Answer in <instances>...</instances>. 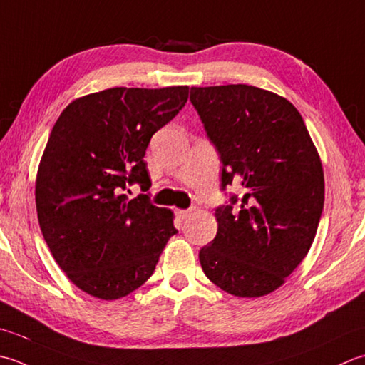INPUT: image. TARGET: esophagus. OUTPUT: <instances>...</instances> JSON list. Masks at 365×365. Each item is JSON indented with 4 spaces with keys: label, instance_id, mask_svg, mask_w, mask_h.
I'll return each instance as SVG.
<instances>
[{
    "label": "esophagus",
    "instance_id": "esophagus-1",
    "mask_svg": "<svg viewBox=\"0 0 365 365\" xmlns=\"http://www.w3.org/2000/svg\"><path fill=\"white\" fill-rule=\"evenodd\" d=\"M190 209H177L175 210V215L178 217V218H182V220H185V218H187L188 215H190Z\"/></svg>",
    "mask_w": 365,
    "mask_h": 365
}]
</instances>
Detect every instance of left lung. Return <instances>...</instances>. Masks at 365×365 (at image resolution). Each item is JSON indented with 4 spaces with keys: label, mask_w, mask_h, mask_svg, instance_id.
<instances>
[{
    "label": "left lung",
    "mask_w": 365,
    "mask_h": 365,
    "mask_svg": "<svg viewBox=\"0 0 365 365\" xmlns=\"http://www.w3.org/2000/svg\"><path fill=\"white\" fill-rule=\"evenodd\" d=\"M190 101L220 155L221 191L235 183L242 192L217 207V235L199 252L202 270L232 296H266L315 239L324 205L318 152L301 113L275 93L191 87Z\"/></svg>",
    "instance_id": "obj_1"
}]
</instances>
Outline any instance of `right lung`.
<instances>
[{
  "label": "right lung",
  "instance_id": "1",
  "mask_svg": "<svg viewBox=\"0 0 365 365\" xmlns=\"http://www.w3.org/2000/svg\"><path fill=\"white\" fill-rule=\"evenodd\" d=\"M188 87L109 88L78 98L56 120L36 180L42 235L69 280L113 301L144 284L168 240L173 212L148 195L145 150L183 109Z\"/></svg>",
  "mask_w": 365,
  "mask_h": 365
}]
</instances>
